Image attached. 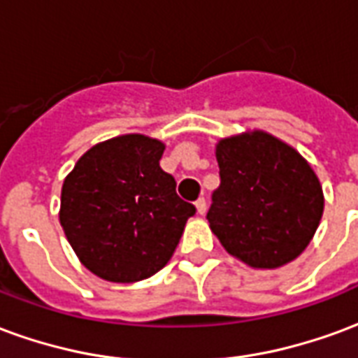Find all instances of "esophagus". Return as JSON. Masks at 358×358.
<instances>
[{"label":"esophagus","instance_id":"34e87169","mask_svg":"<svg viewBox=\"0 0 358 358\" xmlns=\"http://www.w3.org/2000/svg\"><path fill=\"white\" fill-rule=\"evenodd\" d=\"M195 209H197L199 215H205V210H207V201H205L203 197H199V199L195 201Z\"/></svg>","mask_w":358,"mask_h":358}]
</instances>
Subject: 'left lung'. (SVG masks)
<instances>
[{
    "instance_id": "obj_1",
    "label": "left lung",
    "mask_w": 358,
    "mask_h": 358,
    "mask_svg": "<svg viewBox=\"0 0 358 358\" xmlns=\"http://www.w3.org/2000/svg\"><path fill=\"white\" fill-rule=\"evenodd\" d=\"M220 186L207 220L222 248L251 268L272 270L307 249L324 213L307 159L263 130L217 143Z\"/></svg>"
}]
</instances>
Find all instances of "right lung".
<instances>
[{
    "label": "right lung",
    "instance_id": "add662e5",
    "mask_svg": "<svg viewBox=\"0 0 358 358\" xmlns=\"http://www.w3.org/2000/svg\"><path fill=\"white\" fill-rule=\"evenodd\" d=\"M163 151L143 134L117 136L90 148L63 182L59 222L95 276L132 284L171 261L195 207L161 169Z\"/></svg>",
    "mask_w": 358,
    "mask_h": 358
}]
</instances>
